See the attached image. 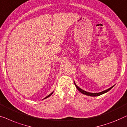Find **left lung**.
Wrapping results in <instances>:
<instances>
[{"label": "left lung", "mask_w": 127, "mask_h": 127, "mask_svg": "<svg viewBox=\"0 0 127 127\" xmlns=\"http://www.w3.org/2000/svg\"><path fill=\"white\" fill-rule=\"evenodd\" d=\"M74 84H75V86H76V89H77L78 90H79L80 92L82 93V94H85V95H86L92 96V97H97V96H99V95H102V94H103L105 93H106V92H109V91L111 89L113 88V86H112L111 87H110V88H109L108 89H107V90H106L103 91V92H100V93H89V92H86V91H85V90H82V89L80 88V87H78V86L76 85L75 83V82H74Z\"/></svg>", "instance_id": "8db88e82"}]
</instances>
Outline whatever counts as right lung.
Instances as JSON below:
<instances>
[{"instance_id":"add662e5","label":"right lung","mask_w":127,"mask_h":127,"mask_svg":"<svg viewBox=\"0 0 127 127\" xmlns=\"http://www.w3.org/2000/svg\"><path fill=\"white\" fill-rule=\"evenodd\" d=\"M53 92H52V93H51V94H49V95H48V96H46V97L45 98H44V99H45V98H48V97H50V96H51V95H52V94H53Z\"/></svg>"}]
</instances>
